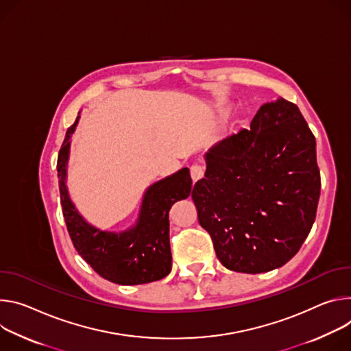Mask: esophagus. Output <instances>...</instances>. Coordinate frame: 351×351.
Instances as JSON below:
<instances>
[{"label":"esophagus","instance_id":"esophagus-1","mask_svg":"<svg viewBox=\"0 0 351 351\" xmlns=\"http://www.w3.org/2000/svg\"><path fill=\"white\" fill-rule=\"evenodd\" d=\"M189 171H191L192 180H193V181H198V180H201V178L204 177V174H205V167H204L202 165H192L191 169H189Z\"/></svg>","mask_w":351,"mask_h":351}]
</instances>
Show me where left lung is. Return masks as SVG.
<instances>
[{
	"label": "left lung",
	"mask_w": 351,
	"mask_h": 351,
	"mask_svg": "<svg viewBox=\"0 0 351 351\" xmlns=\"http://www.w3.org/2000/svg\"><path fill=\"white\" fill-rule=\"evenodd\" d=\"M315 147L298 107L280 97L205 153L192 199L224 267L263 274L298 252L319 201Z\"/></svg>",
	"instance_id": "1"
}]
</instances>
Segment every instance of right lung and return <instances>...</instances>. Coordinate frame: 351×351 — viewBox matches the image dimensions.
I'll return each instance as SVG.
<instances>
[{
  "label": "right lung",
  "mask_w": 351,
  "mask_h": 351,
  "mask_svg": "<svg viewBox=\"0 0 351 351\" xmlns=\"http://www.w3.org/2000/svg\"><path fill=\"white\" fill-rule=\"evenodd\" d=\"M81 115L68 128L58 153L57 171L62 215L75 250L103 279L124 286L145 285L166 278L171 270V206L189 197L188 167L152 184L143 195L136 223L124 231H106L88 223L69 198L66 171L71 136Z\"/></svg>",
  "instance_id": "right-lung-1"
}]
</instances>
